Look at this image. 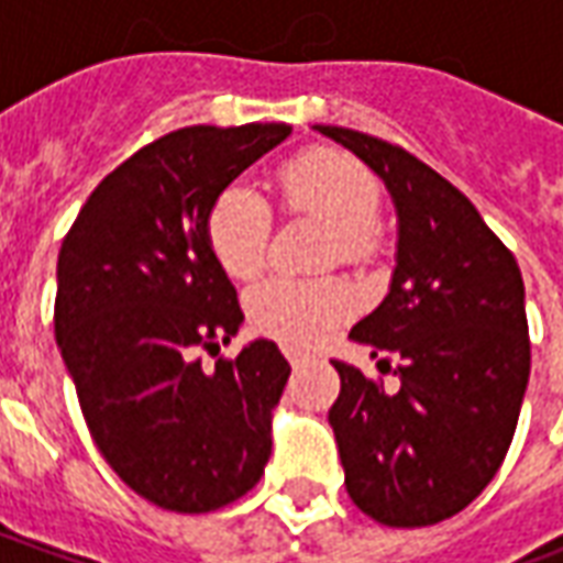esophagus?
Instances as JSON below:
<instances>
[{
  "label": "esophagus",
  "instance_id": "esophagus-1",
  "mask_svg": "<svg viewBox=\"0 0 563 563\" xmlns=\"http://www.w3.org/2000/svg\"><path fill=\"white\" fill-rule=\"evenodd\" d=\"M283 355L289 358V365H292V367H298L301 362H305V353H301V350H295V346H289V343L283 346Z\"/></svg>",
  "mask_w": 563,
  "mask_h": 563
}]
</instances>
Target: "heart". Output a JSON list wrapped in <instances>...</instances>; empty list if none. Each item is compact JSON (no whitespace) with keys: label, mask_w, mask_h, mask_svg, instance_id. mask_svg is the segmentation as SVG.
Here are the masks:
<instances>
[{"label":"heart","mask_w":563,"mask_h":563,"mask_svg":"<svg viewBox=\"0 0 563 563\" xmlns=\"http://www.w3.org/2000/svg\"><path fill=\"white\" fill-rule=\"evenodd\" d=\"M280 192L289 213L329 225V262L367 265L374 258L379 244V184L365 162L331 147L307 150L283 165ZM205 234L217 265L229 277H256L268 256V201L246 184L225 186L210 201ZM353 305V289L338 277H268L246 298L253 329L292 346L322 341L343 317H350Z\"/></svg>","instance_id":"1"}]
</instances>
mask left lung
Instances as JSON below:
<instances>
[{
	"label": "left lung",
	"mask_w": 563,
	"mask_h": 563,
	"mask_svg": "<svg viewBox=\"0 0 563 563\" xmlns=\"http://www.w3.org/2000/svg\"><path fill=\"white\" fill-rule=\"evenodd\" d=\"M313 129L353 150L398 210L389 295L350 338L374 358H401V389L389 395L331 362L341 395L329 422L346 492L379 525H437L479 497L516 434L531 374L521 271L471 198L413 153L355 129Z\"/></svg>",
	"instance_id": "8db88e82"
}]
</instances>
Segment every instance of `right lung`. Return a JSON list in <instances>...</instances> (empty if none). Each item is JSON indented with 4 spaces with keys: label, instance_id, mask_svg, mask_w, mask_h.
Masks as SVG:
<instances>
[{
    "label": "right lung",
    "instance_id": "right-lung-1",
    "mask_svg": "<svg viewBox=\"0 0 563 563\" xmlns=\"http://www.w3.org/2000/svg\"><path fill=\"white\" fill-rule=\"evenodd\" d=\"M286 123L186 126L92 189L56 262L54 329L96 446L123 483L172 512L244 497L271 459V410L289 379L277 343L201 367L244 313L210 253V201Z\"/></svg>",
    "mask_w": 563,
    "mask_h": 563
}]
</instances>
